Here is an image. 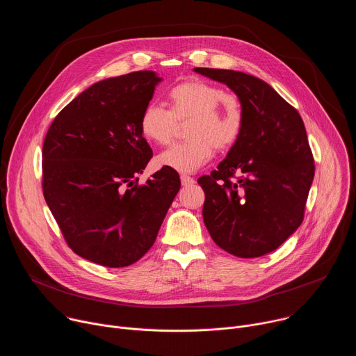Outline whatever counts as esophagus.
Masks as SVG:
<instances>
[{"mask_svg":"<svg viewBox=\"0 0 356 356\" xmlns=\"http://www.w3.org/2000/svg\"><path fill=\"white\" fill-rule=\"evenodd\" d=\"M180 180H181V184H183V186H190V184L194 183V179L190 177V176H187V175H181V176H180Z\"/></svg>","mask_w":356,"mask_h":356,"instance_id":"esophagus-1","label":"esophagus"}]
</instances>
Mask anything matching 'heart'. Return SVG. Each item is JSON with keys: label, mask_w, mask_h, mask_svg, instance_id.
<instances>
[{"label": "heart", "mask_w": 356, "mask_h": 356, "mask_svg": "<svg viewBox=\"0 0 356 356\" xmlns=\"http://www.w3.org/2000/svg\"><path fill=\"white\" fill-rule=\"evenodd\" d=\"M169 110L150 103L139 118L142 136L155 145H169L177 134L179 124L188 121L186 136L156 159L158 165L181 173H191L204 166L220 152L231 149L241 138L245 114L236 94L202 80H184L169 92Z\"/></svg>", "instance_id": "b5f03b06"}]
</instances>
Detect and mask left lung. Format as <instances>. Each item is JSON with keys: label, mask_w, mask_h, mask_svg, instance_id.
Listing matches in <instances>:
<instances>
[{"label": "left lung", "mask_w": 356, "mask_h": 356, "mask_svg": "<svg viewBox=\"0 0 356 356\" xmlns=\"http://www.w3.org/2000/svg\"><path fill=\"white\" fill-rule=\"evenodd\" d=\"M194 72L227 84L241 99L239 140L210 175L202 218L213 241L238 258L277 249L302 222L314 179V158L297 110L268 83L224 69Z\"/></svg>", "instance_id": "obj_1"}]
</instances>
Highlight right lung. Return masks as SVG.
Instances as JSON below:
<instances>
[{
    "instance_id": "1",
    "label": "right lung",
    "mask_w": 356,
    "mask_h": 356,
    "mask_svg": "<svg viewBox=\"0 0 356 356\" xmlns=\"http://www.w3.org/2000/svg\"><path fill=\"white\" fill-rule=\"evenodd\" d=\"M159 81L149 70L98 81L70 101L44 136V200L69 248L101 266L139 261L180 190L177 172L168 168L143 184L136 177L154 156L139 118Z\"/></svg>"
}]
</instances>
